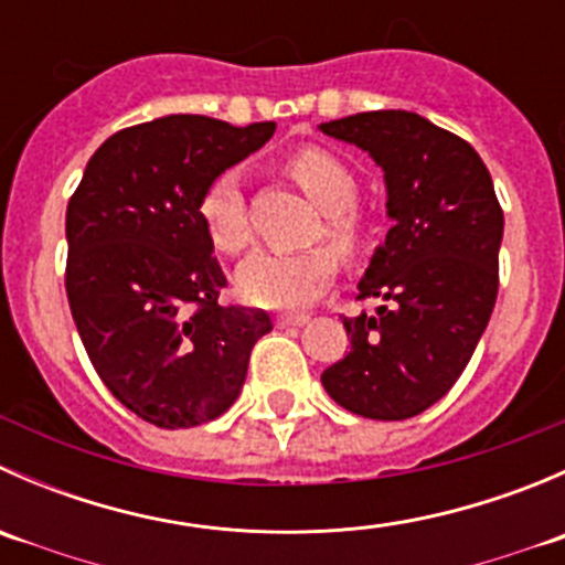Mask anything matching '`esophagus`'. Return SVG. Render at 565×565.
Returning a JSON list of instances; mask_svg holds the SVG:
<instances>
[{
  "label": "esophagus",
  "mask_w": 565,
  "mask_h": 565,
  "mask_svg": "<svg viewBox=\"0 0 565 565\" xmlns=\"http://www.w3.org/2000/svg\"><path fill=\"white\" fill-rule=\"evenodd\" d=\"M306 322H309V317L306 315H281L278 317V324H281V328H303Z\"/></svg>",
  "instance_id": "34e87169"
}]
</instances>
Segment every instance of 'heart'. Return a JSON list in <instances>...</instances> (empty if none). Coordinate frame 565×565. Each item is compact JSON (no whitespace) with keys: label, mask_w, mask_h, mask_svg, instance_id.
Masks as SVG:
<instances>
[{"label":"heart","mask_w":565,"mask_h":565,"mask_svg":"<svg viewBox=\"0 0 565 565\" xmlns=\"http://www.w3.org/2000/svg\"><path fill=\"white\" fill-rule=\"evenodd\" d=\"M287 172L324 210L319 237H328L347 259L366 248V221L358 213V177L330 150L303 147L287 158ZM199 215L213 246L237 256L250 246L246 193L237 172L215 177L199 202ZM339 259L330 248L259 250L237 273L243 298L265 309H298L330 287Z\"/></svg>","instance_id":"heart-1"}]
</instances>
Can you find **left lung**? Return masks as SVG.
<instances>
[{
	"instance_id": "1",
	"label": "left lung",
	"mask_w": 565,
	"mask_h": 565,
	"mask_svg": "<svg viewBox=\"0 0 565 565\" xmlns=\"http://www.w3.org/2000/svg\"><path fill=\"white\" fill-rule=\"evenodd\" d=\"M383 167L393 226L344 317L350 352L322 372L335 404L404 420L446 396L470 363L500 284L503 207L481 156L413 111H361L319 125Z\"/></svg>"
}]
</instances>
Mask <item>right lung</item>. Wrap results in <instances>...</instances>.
I'll list each match as a JSON object with an SVG mask.
<instances>
[{"mask_svg": "<svg viewBox=\"0 0 565 565\" xmlns=\"http://www.w3.org/2000/svg\"><path fill=\"white\" fill-rule=\"evenodd\" d=\"M246 128L169 114L108 136L67 202L65 289L95 372L130 413L191 429L232 407L267 311L224 306L226 276L199 215L210 182L259 150Z\"/></svg>", "mask_w": 565, "mask_h": 565, "instance_id": "right-lung-1", "label": "right lung"}]
</instances>
